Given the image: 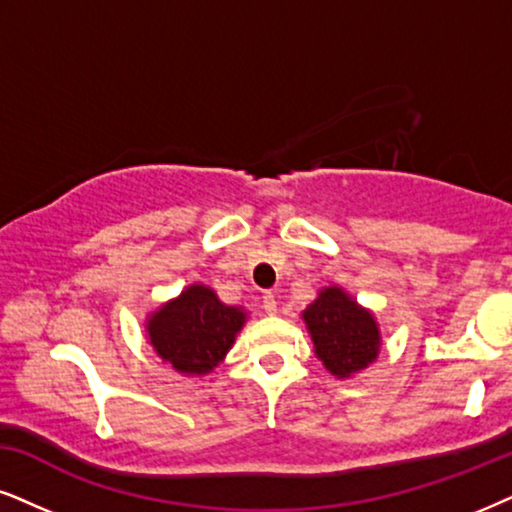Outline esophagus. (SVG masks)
Returning <instances> with one entry per match:
<instances>
[{
    "label": "esophagus",
    "mask_w": 512,
    "mask_h": 512,
    "mask_svg": "<svg viewBox=\"0 0 512 512\" xmlns=\"http://www.w3.org/2000/svg\"><path fill=\"white\" fill-rule=\"evenodd\" d=\"M262 307H264V312H267V314H276V307H278L276 295L274 293H264L262 295Z\"/></svg>",
    "instance_id": "obj_1"
}]
</instances>
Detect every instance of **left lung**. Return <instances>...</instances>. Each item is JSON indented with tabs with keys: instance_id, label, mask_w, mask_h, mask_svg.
Returning a JSON list of instances; mask_svg holds the SVG:
<instances>
[{
	"instance_id": "left-lung-1",
	"label": "left lung",
	"mask_w": 512,
	"mask_h": 512,
	"mask_svg": "<svg viewBox=\"0 0 512 512\" xmlns=\"http://www.w3.org/2000/svg\"><path fill=\"white\" fill-rule=\"evenodd\" d=\"M302 319L312 335L316 357L335 378H349L378 359V321L342 288H323L304 309Z\"/></svg>"
}]
</instances>
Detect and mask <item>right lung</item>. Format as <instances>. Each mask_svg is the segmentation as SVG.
Returning <instances> with one entry per match:
<instances>
[{"label": "right lung", "mask_w": 512, "mask_h": 512, "mask_svg": "<svg viewBox=\"0 0 512 512\" xmlns=\"http://www.w3.org/2000/svg\"><path fill=\"white\" fill-rule=\"evenodd\" d=\"M241 307H229L208 286L193 283L148 316V342L174 371L205 375L224 361L243 328Z\"/></svg>", "instance_id": "right-lung-1"}]
</instances>
